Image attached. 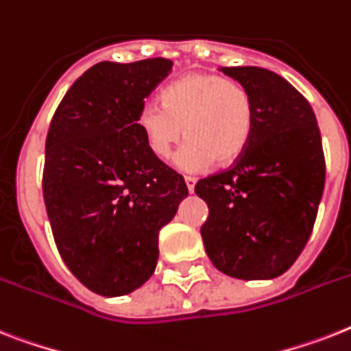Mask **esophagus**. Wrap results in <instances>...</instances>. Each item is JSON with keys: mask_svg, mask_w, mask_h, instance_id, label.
Wrapping results in <instances>:
<instances>
[{"mask_svg": "<svg viewBox=\"0 0 351 351\" xmlns=\"http://www.w3.org/2000/svg\"><path fill=\"white\" fill-rule=\"evenodd\" d=\"M185 185H187V191L189 193H195V185H196V178H193V176H185Z\"/></svg>", "mask_w": 351, "mask_h": 351, "instance_id": "esophagus-1", "label": "esophagus"}]
</instances>
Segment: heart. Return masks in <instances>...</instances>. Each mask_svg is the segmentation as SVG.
I'll list each match as a JSON object with an SVG mask.
<instances>
[{
  "label": "heart",
  "mask_w": 351,
  "mask_h": 351,
  "mask_svg": "<svg viewBox=\"0 0 351 351\" xmlns=\"http://www.w3.org/2000/svg\"><path fill=\"white\" fill-rule=\"evenodd\" d=\"M162 102H144L136 122L158 158H167L185 135L187 142L175 156L178 169L200 171L213 162L230 166L249 147L254 99L241 82L216 73H189L171 82Z\"/></svg>",
  "instance_id": "b5f03b06"
}]
</instances>
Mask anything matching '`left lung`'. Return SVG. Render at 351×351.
<instances>
[{
	"label": "left lung",
	"instance_id": "1",
	"mask_svg": "<svg viewBox=\"0 0 351 351\" xmlns=\"http://www.w3.org/2000/svg\"><path fill=\"white\" fill-rule=\"evenodd\" d=\"M220 70L254 99V131L234 166L196 184L209 207L202 240L230 278H278L314 229L324 189L321 133L308 101L287 79L259 66Z\"/></svg>",
	"mask_w": 351,
	"mask_h": 351
}]
</instances>
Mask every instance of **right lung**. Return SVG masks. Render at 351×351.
I'll return each instance as SVG.
<instances>
[{"label":"right lung","instance_id":"right-lung-1","mask_svg":"<svg viewBox=\"0 0 351 351\" xmlns=\"http://www.w3.org/2000/svg\"><path fill=\"white\" fill-rule=\"evenodd\" d=\"M169 59L93 64L57 106L45 146L43 196L59 254L95 294L126 295L153 276L158 230L187 198L149 151L136 117L169 75Z\"/></svg>","mask_w":351,"mask_h":351}]
</instances>
